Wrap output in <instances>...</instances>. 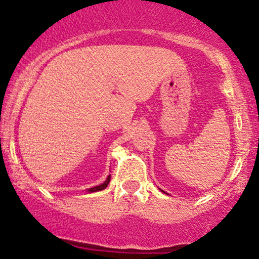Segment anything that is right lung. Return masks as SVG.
Listing matches in <instances>:
<instances>
[{
    "instance_id": "obj_1",
    "label": "right lung",
    "mask_w": 259,
    "mask_h": 259,
    "mask_svg": "<svg viewBox=\"0 0 259 259\" xmlns=\"http://www.w3.org/2000/svg\"><path fill=\"white\" fill-rule=\"evenodd\" d=\"M109 181H111V175H108V178H107V180L103 184H101V185H99V186H95V187H91V189H89V192H96V191H100V190L106 189L107 185L109 184Z\"/></svg>"
}]
</instances>
